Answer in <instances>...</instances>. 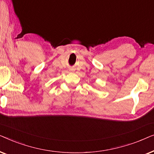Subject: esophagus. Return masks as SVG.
<instances>
[{
	"label": "esophagus",
	"mask_w": 154,
	"mask_h": 154,
	"mask_svg": "<svg viewBox=\"0 0 154 154\" xmlns=\"http://www.w3.org/2000/svg\"><path fill=\"white\" fill-rule=\"evenodd\" d=\"M70 71H73V69H71V70H70Z\"/></svg>",
	"instance_id": "1"
}]
</instances>
